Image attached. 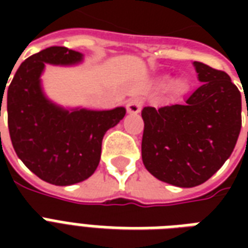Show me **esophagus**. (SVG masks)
Wrapping results in <instances>:
<instances>
[{"label": "esophagus", "instance_id": "34e87169", "mask_svg": "<svg viewBox=\"0 0 248 248\" xmlns=\"http://www.w3.org/2000/svg\"><path fill=\"white\" fill-rule=\"evenodd\" d=\"M142 106H143V99L142 98H133L127 102L126 108H127V113L138 114L142 110Z\"/></svg>", "mask_w": 248, "mask_h": 248}]
</instances>
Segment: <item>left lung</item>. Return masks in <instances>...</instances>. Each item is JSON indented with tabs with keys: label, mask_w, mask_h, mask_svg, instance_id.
<instances>
[{
	"label": "left lung",
	"mask_w": 248,
	"mask_h": 248,
	"mask_svg": "<svg viewBox=\"0 0 248 248\" xmlns=\"http://www.w3.org/2000/svg\"><path fill=\"white\" fill-rule=\"evenodd\" d=\"M192 65L202 85L182 105L142 110L143 165L177 187L199 186L213 177L231 155L242 127V97L231 78L202 62Z\"/></svg>",
	"instance_id": "left-lung-1"
}]
</instances>
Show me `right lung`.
<instances>
[{"label": "right lung", "mask_w": 248, "mask_h": 248, "mask_svg": "<svg viewBox=\"0 0 248 248\" xmlns=\"http://www.w3.org/2000/svg\"><path fill=\"white\" fill-rule=\"evenodd\" d=\"M82 61L79 51L51 46L25 60L8 89V126L14 150L30 171L56 186L92 177L101 159L103 135L126 114L122 106L66 108L46 97L41 81L46 63L73 66Z\"/></svg>", "instance_id": "right-lung-1"}]
</instances>
